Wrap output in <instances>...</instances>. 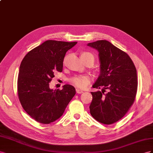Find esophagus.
<instances>
[{
  "instance_id": "1",
  "label": "esophagus",
  "mask_w": 153,
  "mask_h": 153,
  "mask_svg": "<svg viewBox=\"0 0 153 153\" xmlns=\"http://www.w3.org/2000/svg\"><path fill=\"white\" fill-rule=\"evenodd\" d=\"M76 90L77 94H82V93H83V91H82V90L78 89V88H76Z\"/></svg>"
}]
</instances>
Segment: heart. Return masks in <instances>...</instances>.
I'll use <instances>...</instances> for the list:
<instances>
[{
  "label": "heart",
  "mask_w": 153,
  "mask_h": 153,
  "mask_svg": "<svg viewBox=\"0 0 153 153\" xmlns=\"http://www.w3.org/2000/svg\"><path fill=\"white\" fill-rule=\"evenodd\" d=\"M91 54L89 52H84L81 55ZM91 81V78L89 76L87 75H77L75 76L70 79L71 83L74 86L77 87V88L83 89L88 86Z\"/></svg>",
  "instance_id": "b5f03b06"
}]
</instances>
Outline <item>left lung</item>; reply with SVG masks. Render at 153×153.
<instances>
[{"instance_id": "8db88e82", "label": "left lung", "mask_w": 153, "mask_h": 153, "mask_svg": "<svg viewBox=\"0 0 153 153\" xmlns=\"http://www.w3.org/2000/svg\"><path fill=\"white\" fill-rule=\"evenodd\" d=\"M87 45L99 52L100 75L92 87L102 88L101 91L91 92L90 114L99 123L111 124L126 115L134 101L137 69L129 56L110 42L98 40Z\"/></svg>"}]
</instances>
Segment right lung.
Returning a JSON list of instances; mask_svg holds the SVG:
<instances>
[{
  "label": "right lung",
  "instance_id": "obj_1",
  "mask_svg": "<svg viewBox=\"0 0 153 153\" xmlns=\"http://www.w3.org/2000/svg\"><path fill=\"white\" fill-rule=\"evenodd\" d=\"M77 43L47 40L22 61L17 82L19 98L24 110L38 123L47 124L58 119L76 94L71 85L54 90L49 82L56 72H62L66 52Z\"/></svg>",
  "mask_w": 153,
  "mask_h": 153
}]
</instances>
